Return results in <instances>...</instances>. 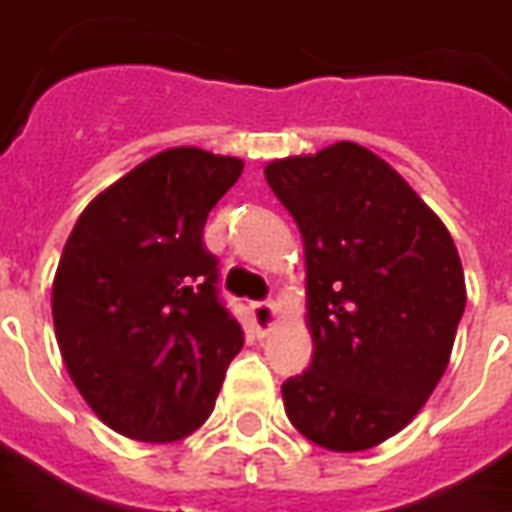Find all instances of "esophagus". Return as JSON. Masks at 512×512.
I'll return each instance as SVG.
<instances>
[{"mask_svg": "<svg viewBox=\"0 0 512 512\" xmlns=\"http://www.w3.org/2000/svg\"><path fill=\"white\" fill-rule=\"evenodd\" d=\"M252 321H255V327L260 335H266V332L274 330V324L280 321V310L277 305L268 299V302H255L252 305Z\"/></svg>", "mask_w": 512, "mask_h": 512, "instance_id": "34e87169", "label": "esophagus"}]
</instances>
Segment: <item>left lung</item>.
<instances>
[{"label": "left lung", "instance_id": "8db88e82", "mask_svg": "<svg viewBox=\"0 0 512 512\" xmlns=\"http://www.w3.org/2000/svg\"><path fill=\"white\" fill-rule=\"evenodd\" d=\"M266 180L305 241L313 363L282 385L291 424L332 452L405 430L441 382L466 310L460 255L399 171L352 141L282 157Z\"/></svg>", "mask_w": 512, "mask_h": 512}]
</instances>
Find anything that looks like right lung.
Returning <instances> with one entry per match:
<instances>
[{"mask_svg":"<svg viewBox=\"0 0 512 512\" xmlns=\"http://www.w3.org/2000/svg\"><path fill=\"white\" fill-rule=\"evenodd\" d=\"M244 160L174 146L91 199L57 263L52 318L82 399L132 441L188 438L213 413L244 330L221 305L207 213Z\"/></svg>","mask_w":512,"mask_h":512,"instance_id":"obj_1","label":"right lung"}]
</instances>
